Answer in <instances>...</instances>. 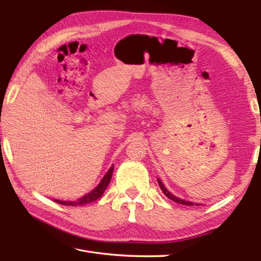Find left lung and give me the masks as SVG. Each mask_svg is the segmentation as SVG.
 Instances as JSON below:
<instances>
[{"label":"left lung","instance_id":"left-lung-1","mask_svg":"<svg viewBox=\"0 0 261 261\" xmlns=\"http://www.w3.org/2000/svg\"><path fill=\"white\" fill-rule=\"evenodd\" d=\"M157 180H158V185H159V187H160V188H162L163 193H164L165 195L167 196L169 199H171V201H174V202H176V203H179V204H182V205H188V206H193L194 203H192V202H187V201H184V199H180V198H178V197L174 196L173 194H170L167 190H166V187L163 185L162 180H160V179H157Z\"/></svg>","mask_w":261,"mask_h":261}]
</instances>
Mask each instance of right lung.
I'll use <instances>...</instances> for the list:
<instances>
[{"instance_id":"1","label":"right lung","mask_w":261,"mask_h":261,"mask_svg":"<svg viewBox=\"0 0 261 261\" xmlns=\"http://www.w3.org/2000/svg\"><path fill=\"white\" fill-rule=\"evenodd\" d=\"M113 169L114 168L112 166V167H111L108 170V173L105 174V176L102 178L101 182H99V184L95 188H94V190L91 193L86 194L85 196L81 197L80 199H76V201H59V199H55V202L59 203V204H63V205H68V206H80V205H84V204L96 201L97 198H99L103 195L104 191L107 190L108 185L110 184V180H111V177H112Z\"/></svg>"}]
</instances>
